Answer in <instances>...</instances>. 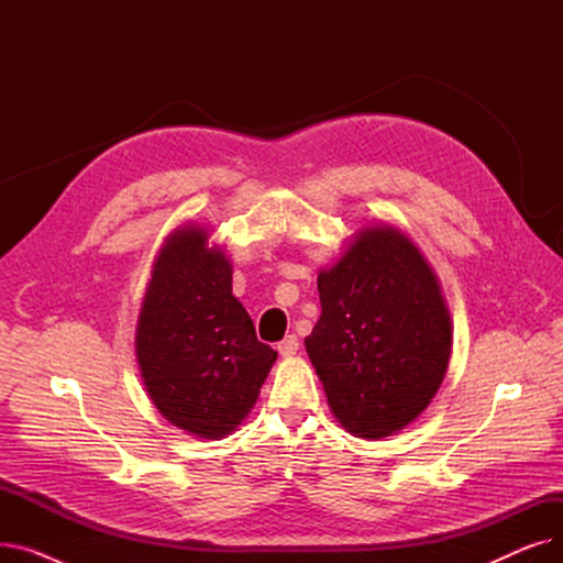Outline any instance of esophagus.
<instances>
[{
  "mask_svg": "<svg viewBox=\"0 0 563 563\" xmlns=\"http://www.w3.org/2000/svg\"><path fill=\"white\" fill-rule=\"evenodd\" d=\"M297 351H299V338L297 335H287L285 340L278 342V353H280V356H285V358L294 356V353H297Z\"/></svg>",
  "mask_w": 563,
  "mask_h": 563,
  "instance_id": "34e87169",
  "label": "esophagus"
}]
</instances>
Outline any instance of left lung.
<instances>
[{
	"label": "left lung",
	"instance_id": "8db88e82",
	"mask_svg": "<svg viewBox=\"0 0 563 563\" xmlns=\"http://www.w3.org/2000/svg\"><path fill=\"white\" fill-rule=\"evenodd\" d=\"M317 289L321 317L306 349L335 418L372 440L404 429L438 393L452 353L431 266L399 230L367 228Z\"/></svg>",
	"mask_w": 563,
	"mask_h": 563
}]
</instances>
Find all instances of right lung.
Returning a JSON list of instances; mask_svg holds the SVG:
<instances>
[{"instance_id": "obj_1", "label": "right lung", "mask_w": 563, "mask_h": 563, "mask_svg": "<svg viewBox=\"0 0 563 563\" xmlns=\"http://www.w3.org/2000/svg\"><path fill=\"white\" fill-rule=\"evenodd\" d=\"M207 234L183 228L159 251L147 285L136 356L147 395L162 416L194 435L234 431L276 363L253 319L232 297V269Z\"/></svg>"}]
</instances>
